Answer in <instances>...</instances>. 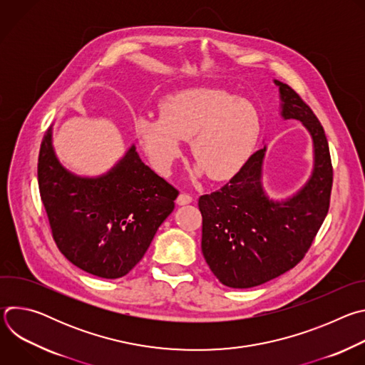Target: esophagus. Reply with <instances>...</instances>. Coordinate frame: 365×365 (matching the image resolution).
I'll return each instance as SVG.
<instances>
[{
	"label": "esophagus",
	"mask_w": 365,
	"mask_h": 365,
	"mask_svg": "<svg viewBox=\"0 0 365 365\" xmlns=\"http://www.w3.org/2000/svg\"><path fill=\"white\" fill-rule=\"evenodd\" d=\"M193 200V197L190 196V195H187V193H180L179 196H178V199H176V203L178 205H187V203H190Z\"/></svg>",
	"instance_id": "1"
}]
</instances>
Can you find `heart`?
Returning <instances> with one entry per match:
<instances>
[{
	"label": "heart",
	"instance_id": "heart-1",
	"mask_svg": "<svg viewBox=\"0 0 365 365\" xmlns=\"http://www.w3.org/2000/svg\"><path fill=\"white\" fill-rule=\"evenodd\" d=\"M138 143L153 166L168 173L190 140L195 172L212 180L235 176L259 135V118L248 102L218 88H190L160 102V117L143 114L134 123Z\"/></svg>",
	"mask_w": 365,
	"mask_h": 365
}]
</instances>
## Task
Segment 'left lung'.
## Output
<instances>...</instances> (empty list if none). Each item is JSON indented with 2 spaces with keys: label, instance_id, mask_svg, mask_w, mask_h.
I'll use <instances>...</instances> for the list:
<instances>
[{
  "label": "left lung",
  "instance_id": "left-lung-1",
  "mask_svg": "<svg viewBox=\"0 0 365 365\" xmlns=\"http://www.w3.org/2000/svg\"><path fill=\"white\" fill-rule=\"evenodd\" d=\"M274 83L280 115L300 121L314 141V170L293 196L270 199L262 183L264 145L220 190L199 197L203 257L217 279L234 289L263 284L293 269L329 210L334 173L324 127L289 85Z\"/></svg>",
  "mask_w": 365,
  "mask_h": 365
}]
</instances>
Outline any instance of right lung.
<instances>
[{
	"mask_svg": "<svg viewBox=\"0 0 365 365\" xmlns=\"http://www.w3.org/2000/svg\"><path fill=\"white\" fill-rule=\"evenodd\" d=\"M37 178L58 248L72 264L102 279L134 269L179 195L141 162L135 145L106 175L71 173L56 158L51 127L40 145Z\"/></svg>",
	"mask_w": 365,
	"mask_h": 365,
	"instance_id": "1",
	"label": "right lung"
}]
</instances>
